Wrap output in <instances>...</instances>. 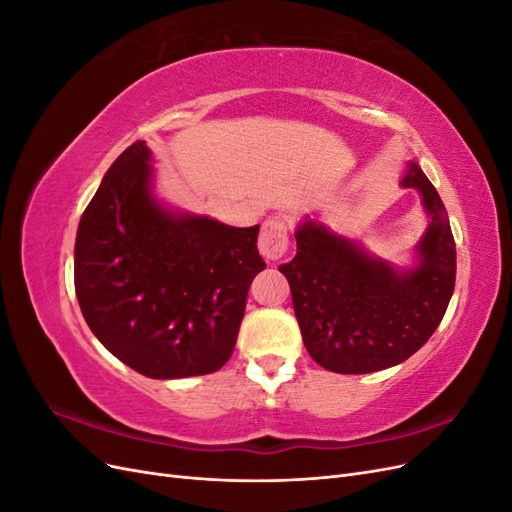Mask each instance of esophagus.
<instances>
[{
    "label": "esophagus",
    "instance_id": "1",
    "mask_svg": "<svg viewBox=\"0 0 512 512\" xmlns=\"http://www.w3.org/2000/svg\"><path fill=\"white\" fill-rule=\"evenodd\" d=\"M258 250L267 260H280L288 250V226L284 220H267L258 237Z\"/></svg>",
    "mask_w": 512,
    "mask_h": 512
}]
</instances>
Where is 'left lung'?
Returning <instances> with one entry per match:
<instances>
[{
  "mask_svg": "<svg viewBox=\"0 0 512 512\" xmlns=\"http://www.w3.org/2000/svg\"><path fill=\"white\" fill-rule=\"evenodd\" d=\"M401 188L418 192L429 218L412 267L371 256L312 218L294 232L297 256L280 267L309 356L335 374L404 363L438 329L453 297L457 254L442 198L416 162Z\"/></svg>",
  "mask_w": 512,
  "mask_h": 512,
  "instance_id": "1",
  "label": "left lung"
}]
</instances>
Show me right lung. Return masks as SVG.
<instances>
[{"label":"right lung","mask_w":512,"mask_h":512,"mask_svg":"<svg viewBox=\"0 0 512 512\" xmlns=\"http://www.w3.org/2000/svg\"><path fill=\"white\" fill-rule=\"evenodd\" d=\"M258 228L160 203L151 149L136 141L106 170L76 232L74 288L91 333L147 378L218 371L267 267Z\"/></svg>","instance_id":"right-lung-1"}]
</instances>
